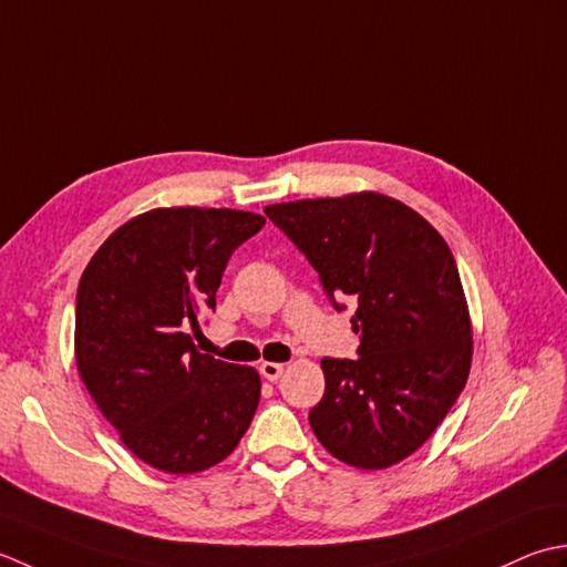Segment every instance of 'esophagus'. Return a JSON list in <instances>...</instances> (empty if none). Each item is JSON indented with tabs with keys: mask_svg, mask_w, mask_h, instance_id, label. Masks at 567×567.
I'll return each mask as SVG.
<instances>
[{
	"mask_svg": "<svg viewBox=\"0 0 567 567\" xmlns=\"http://www.w3.org/2000/svg\"><path fill=\"white\" fill-rule=\"evenodd\" d=\"M259 372H261L264 379L276 381V379L284 374V364H279V362H261L259 364Z\"/></svg>",
	"mask_w": 567,
	"mask_h": 567,
	"instance_id": "obj_1",
	"label": "esophagus"
}]
</instances>
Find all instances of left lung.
<instances>
[{"instance_id":"obj_1","label":"left lung","mask_w":567,"mask_h":567,"mask_svg":"<svg viewBox=\"0 0 567 567\" xmlns=\"http://www.w3.org/2000/svg\"><path fill=\"white\" fill-rule=\"evenodd\" d=\"M264 213L313 264L334 308V298L357 300L360 360L322 357L326 394L310 429L344 465H396L467 384L472 322L453 251L429 219L372 190Z\"/></svg>"}]
</instances>
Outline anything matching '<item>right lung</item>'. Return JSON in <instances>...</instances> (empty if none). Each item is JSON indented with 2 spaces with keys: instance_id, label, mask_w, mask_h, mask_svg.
Returning <instances> with one entry per match:
<instances>
[{
  "instance_id": "1",
  "label": "right lung",
  "mask_w": 567,
  "mask_h": 567,
  "mask_svg": "<svg viewBox=\"0 0 567 567\" xmlns=\"http://www.w3.org/2000/svg\"><path fill=\"white\" fill-rule=\"evenodd\" d=\"M229 207H156L90 259L75 298V362L132 453L168 475L223 462L247 433L261 379L195 350L233 251L264 227Z\"/></svg>"
}]
</instances>
